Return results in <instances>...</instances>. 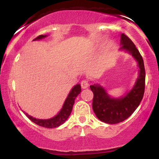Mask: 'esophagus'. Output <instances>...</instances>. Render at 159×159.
Masks as SVG:
<instances>
[{"mask_svg":"<svg viewBox=\"0 0 159 159\" xmlns=\"http://www.w3.org/2000/svg\"><path fill=\"white\" fill-rule=\"evenodd\" d=\"M89 84H89L88 80H83L81 82V87H82V88H83V89L88 88Z\"/></svg>","mask_w":159,"mask_h":159,"instance_id":"34e87169","label":"esophagus"}]
</instances>
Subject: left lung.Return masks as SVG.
<instances>
[{"instance_id": "obj_1", "label": "left lung", "mask_w": 159, "mask_h": 159, "mask_svg": "<svg viewBox=\"0 0 159 159\" xmlns=\"http://www.w3.org/2000/svg\"><path fill=\"white\" fill-rule=\"evenodd\" d=\"M120 50L129 52L138 62L139 76L133 88L125 96L113 98L99 84L90 85L93 93V109L96 116L103 122L117 124L125 121L136 110L142 101L145 92V71L142 56L133 42L125 34L121 35Z\"/></svg>"}]
</instances>
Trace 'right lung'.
<instances>
[{
	"instance_id": "1",
	"label": "right lung",
	"mask_w": 159,
	"mask_h": 159,
	"mask_svg": "<svg viewBox=\"0 0 159 159\" xmlns=\"http://www.w3.org/2000/svg\"><path fill=\"white\" fill-rule=\"evenodd\" d=\"M47 35H39L35 39H34L33 40H40L46 37ZM81 92V86L80 84H76L74 88L71 89L70 93H69L68 96H67L66 101H65L64 106L61 108V110L60 111V112L55 116L53 118L49 119H38L36 118H34L30 115H28L27 113L23 111L25 113L26 116L31 120L32 122L35 123L36 125H38L40 127H43L45 128H55L57 127H59L60 125H61L62 124H64L67 119L69 118V115L71 114V111H72V108L75 103V98H77L78 95L80 94Z\"/></svg>"
}]
</instances>
